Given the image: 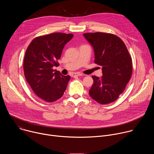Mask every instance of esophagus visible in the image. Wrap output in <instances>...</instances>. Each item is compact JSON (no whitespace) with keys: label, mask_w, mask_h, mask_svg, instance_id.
<instances>
[{"label":"esophagus","mask_w":154,"mask_h":154,"mask_svg":"<svg viewBox=\"0 0 154 154\" xmlns=\"http://www.w3.org/2000/svg\"><path fill=\"white\" fill-rule=\"evenodd\" d=\"M83 75V74H80V73H79V72H76V73H73L72 74V77H76V76H82Z\"/></svg>","instance_id":"1"}]
</instances>
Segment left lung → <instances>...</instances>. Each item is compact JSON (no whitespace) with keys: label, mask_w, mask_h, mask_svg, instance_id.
I'll use <instances>...</instances> for the list:
<instances>
[{"label":"left lung","mask_w":154,"mask_h":154,"mask_svg":"<svg viewBox=\"0 0 154 154\" xmlns=\"http://www.w3.org/2000/svg\"><path fill=\"white\" fill-rule=\"evenodd\" d=\"M84 37L94 52V62L102 67V76H92L90 96L100 104L115 101L122 94L132 74V63L124 42L115 35L86 33Z\"/></svg>","instance_id":"8db88e82"}]
</instances>
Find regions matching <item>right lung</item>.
<instances>
[{"label":"right lung","instance_id":"obj_1","mask_svg":"<svg viewBox=\"0 0 154 154\" xmlns=\"http://www.w3.org/2000/svg\"><path fill=\"white\" fill-rule=\"evenodd\" d=\"M73 34L54 33L35 38L28 46L24 71L27 83L34 93L46 102H52L62 97L69 81V75H63L54 66L59 64L64 45Z\"/></svg>","mask_w":154,"mask_h":154}]
</instances>
